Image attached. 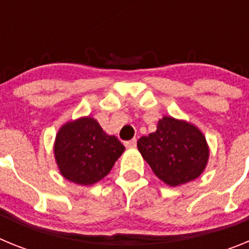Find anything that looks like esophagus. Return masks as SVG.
<instances>
[{
    "mask_svg": "<svg viewBox=\"0 0 249 249\" xmlns=\"http://www.w3.org/2000/svg\"><path fill=\"white\" fill-rule=\"evenodd\" d=\"M124 146H126V148H135L137 146V140L133 138L131 141H127V142H124Z\"/></svg>",
    "mask_w": 249,
    "mask_h": 249,
    "instance_id": "obj_1",
    "label": "esophagus"
}]
</instances>
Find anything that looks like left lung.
I'll list each match as a JSON object with an SVG mask.
<instances>
[{
    "label": "left lung",
    "instance_id": "1",
    "mask_svg": "<svg viewBox=\"0 0 249 249\" xmlns=\"http://www.w3.org/2000/svg\"><path fill=\"white\" fill-rule=\"evenodd\" d=\"M137 147L153 173L169 187L198 178L210 158V147L201 129L172 116L160 118L156 132L141 137Z\"/></svg>",
    "mask_w": 249,
    "mask_h": 249
}]
</instances>
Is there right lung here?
<instances>
[{"instance_id": "add662e5", "label": "right lung", "mask_w": 249, "mask_h": 249, "mask_svg": "<svg viewBox=\"0 0 249 249\" xmlns=\"http://www.w3.org/2000/svg\"><path fill=\"white\" fill-rule=\"evenodd\" d=\"M123 152L118 138L107 135L89 116L62 124L53 144L59 173L81 186H92L105 178Z\"/></svg>"}]
</instances>
